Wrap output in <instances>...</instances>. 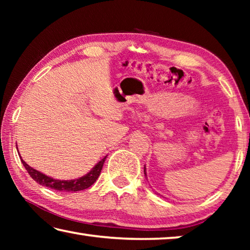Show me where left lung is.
<instances>
[{"mask_svg":"<svg viewBox=\"0 0 250 250\" xmlns=\"http://www.w3.org/2000/svg\"><path fill=\"white\" fill-rule=\"evenodd\" d=\"M145 174H146V167H145Z\"/></svg>","mask_w":250,"mask_h":250,"instance_id":"1","label":"left lung"}]
</instances>
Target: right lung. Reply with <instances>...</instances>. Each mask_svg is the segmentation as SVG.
Returning a JSON list of instances; mask_svg holds the SVG:
<instances>
[{
	"label": "right lung",
	"mask_w": 250,
	"mask_h": 250,
	"mask_svg": "<svg viewBox=\"0 0 250 250\" xmlns=\"http://www.w3.org/2000/svg\"><path fill=\"white\" fill-rule=\"evenodd\" d=\"M107 156L99 161L97 163V166L92 168V170L83 177L77 180H69V181H61V180H55L49 177L47 175L43 174L39 171H36L35 168H33L28 166V164L25 163V161H22L23 166L26 168V171L28 172V174L31 175L32 179L34 181H36V183H39L43 186H47V188H50L55 189V191H64V192H78V191H83V189H86L95 183L96 180L98 179V176L100 174L101 170H103L104 160Z\"/></svg>",
	"instance_id": "right-lung-1"
}]
</instances>
